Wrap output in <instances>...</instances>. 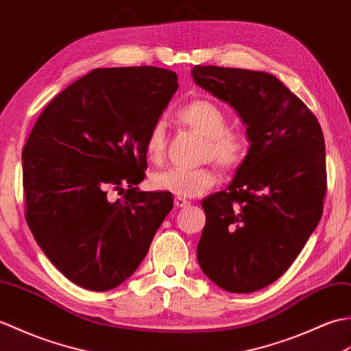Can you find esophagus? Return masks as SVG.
<instances>
[{
	"label": "esophagus",
	"mask_w": 351,
	"mask_h": 351,
	"mask_svg": "<svg viewBox=\"0 0 351 351\" xmlns=\"http://www.w3.org/2000/svg\"><path fill=\"white\" fill-rule=\"evenodd\" d=\"M174 204H176L177 208H182V207L189 206V201L184 199V198H178V197H177V198L174 199Z\"/></svg>",
	"instance_id": "1"
}]
</instances>
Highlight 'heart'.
<instances>
[{
  "instance_id": "b5f03b06",
  "label": "heart",
  "mask_w": 351,
  "mask_h": 351,
  "mask_svg": "<svg viewBox=\"0 0 351 351\" xmlns=\"http://www.w3.org/2000/svg\"><path fill=\"white\" fill-rule=\"evenodd\" d=\"M177 120L204 136L202 158L212 159L217 167L230 171L245 160L249 141L239 129L227 128L228 117L222 108L207 99H197L177 111ZM145 158L152 163H160L165 158V124L156 121L144 143ZM217 180L212 167L169 168L154 173L150 184L154 191L169 192L178 198H193L212 189Z\"/></svg>"
}]
</instances>
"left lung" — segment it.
I'll return each instance as SVG.
<instances>
[{
  "instance_id": "left-lung-1",
  "label": "left lung",
  "mask_w": 351,
  "mask_h": 351,
  "mask_svg": "<svg viewBox=\"0 0 351 351\" xmlns=\"http://www.w3.org/2000/svg\"><path fill=\"white\" fill-rule=\"evenodd\" d=\"M201 88L234 108L251 143L228 188L202 201L199 267L230 293L275 282L323 215L324 136L315 115L276 76L195 66Z\"/></svg>"
}]
</instances>
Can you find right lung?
<instances>
[{
    "instance_id": "obj_1",
    "label": "right lung",
    "mask_w": 351,
    "mask_h": 351,
    "mask_svg": "<svg viewBox=\"0 0 351 351\" xmlns=\"http://www.w3.org/2000/svg\"><path fill=\"white\" fill-rule=\"evenodd\" d=\"M178 88L167 69H95L38 115L22 152L25 217L61 274L91 291L134 275L173 210L169 192H143L147 134ZM128 192L110 202L107 192Z\"/></svg>"
}]
</instances>
